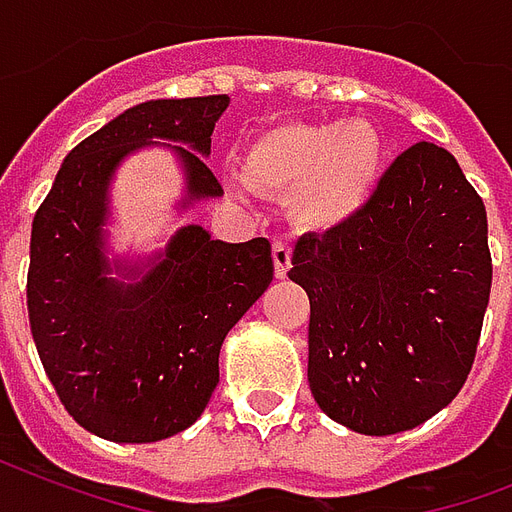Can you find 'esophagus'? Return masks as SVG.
<instances>
[{
  "mask_svg": "<svg viewBox=\"0 0 512 512\" xmlns=\"http://www.w3.org/2000/svg\"><path fill=\"white\" fill-rule=\"evenodd\" d=\"M272 261H275V275L283 280L291 269V245L288 243H275L272 245Z\"/></svg>",
  "mask_w": 512,
  "mask_h": 512,
  "instance_id": "obj_1",
  "label": "esophagus"
}]
</instances>
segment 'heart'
Listing matches in <instances>:
<instances>
[{
	"label": "heart",
	"instance_id": "heart-1",
	"mask_svg": "<svg viewBox=\"0 0 512 512\" xmlns=\"http://www.w3.org/2000/svg\"><path fill=\"white\" fill-rule=\"evenodd\" d=\"M384 138L366 120L277 125L245 149V173L269 192H291L293 216L315 229L347 224L374 197ZM240 192V184H235Z\"/></svg>",
	"mask_w": 512,
	"mask_h": 512
}]
</instances>
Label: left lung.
Wrapping results in <instances>:
<instances>
[{
    "mask_svg": "<svg viewBox=\"0 0 512 512\" xmlns=\"http://www.w3.org/2000/svg\"><path fill=\"white\" fill-rule=\"evenodd\" d=\"M310 390L360 435L422 425L462 390L491 291L486 208L441 146L419 141L347 224L299 237Z\"/></svg>",
    "mask_w": 512,
    "mask_h": 512,
    "instance_id": "8db88e82",
    "label": "left lung"
}]
</instances>
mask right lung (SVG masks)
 <instances>
[{"mask_svg":"<svg viewBox=\"0 0 512 512\" xmlns=\"http://www.w3.org/2000/svg\"><path fill=\"white\" fill-rule=\"evenodd\" d=\"M227 106L229 95H205L122 112L66 154L31 224L39 360L74 422L106 441L154 443L194 425L219 384L221 344L272 283L267 237L224 243L200 224L149 256L109 253L112 181L130 154L176 157V213L224 194L205 157Z\"/></svg>","mask_w":512,"mask_h":512,"instance_id":"right-lung-1","label":"right lung"}]
</instances>
